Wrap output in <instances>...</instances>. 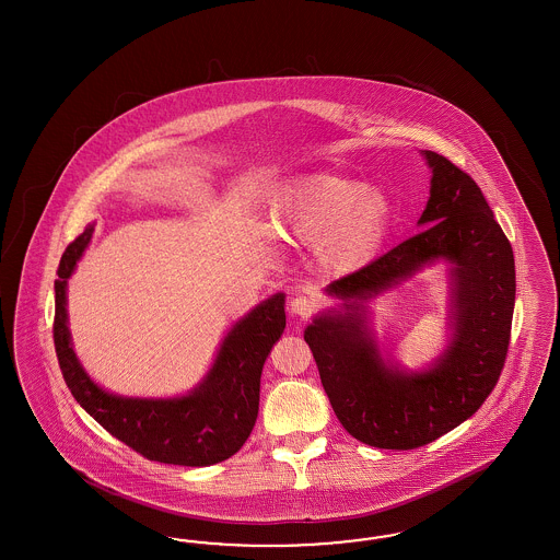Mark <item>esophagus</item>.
<instances>
[{"instance_id": "esophagus-1", "label": "esophagus", "mask_w": 560, "mask_h": 560, "mask_svg": "<svg viewBox=\"0 0 560 560\" xmlns=\"http://www.w3.org/2000/svg\"><path fill=\"white\" fill-rule=\"evenodd\" d=\"M289 305H291V312L300 318H310L316 312V300L310 298V295H304V293L295 295Z\"/></svg>"}]
</instances>
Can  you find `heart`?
<instances>
[{"label": "heart", "instance_id": "b5f03b06", "mask_svg": "<svg viewBox=\"0 0 560 560\" xmlns=\"http://www.w3.org/2000/svg\"><path fill=\"white\" fill-rule=\"evenodd\" d=\"M392 220L384 190L330 172L289 183L271 209L272 232L288 242H318L320 262L337 275L365 267L390 234Z\"/></svg>", "mask_w": 560, "mask_h": 560}]
</instances>
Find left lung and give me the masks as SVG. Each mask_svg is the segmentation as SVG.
Listing matches in <instances>:
<instances>
[{
	"mask_svg": "<svg viewBox=\"0 0 560 560\" xmlns=\"http://www.w3.org/2000/svg\"><path fill=\"white\" fill-rule=\"evenodd\" d=\"M433 172L417 236L326 291L342 310L318 314L304 339L340 424L380 450H415L456 429L489 398L505 365L515 305L508 236L475 180L424 150ZM435 259L451 262V327L444 353L421 373H402L378 353L364 302Z\"/></svg>",
	"mask_w": 560,
	"mask_h": 560,
	"instance_id": "obj_1",
	"label": "left lung"
}]
</instances>
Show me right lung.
<instances>
[{"label": "right lung", "instance_id": "obj_1", "mask_svg": "<svg viewBox=\"0 0 560 560\" xmlns=\"http://www.w3.org/2000/svg\"><path fill=\"white\" fill-rule=\"evenodd\" d=\"M94 225L61 256L55 281L52 339L59 368L73 398L90 417L143 458L176 466H211L234 456L258 417L260 373L272 345L285 330V295L275 293L240 318L203 382L178 398H127L102 390L71 347L68 279L84 255Z\"/></svg>", "mask_w": 560, "mask_h": 560}]
</instances>
